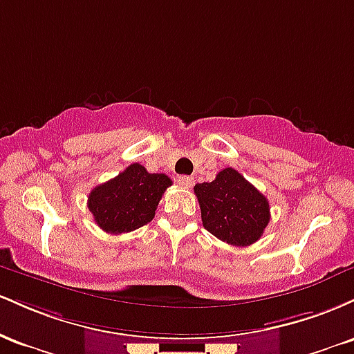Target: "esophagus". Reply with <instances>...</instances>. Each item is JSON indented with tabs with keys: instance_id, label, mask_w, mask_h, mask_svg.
<instances>
[{
	"instance_id": "34e87169",
	"label": "esophagus",
	"mask_w": 354,
	"mask_h": 354,
	"mask_svg": "<svg viewBox=\"0 0 354 354\" xmlns=\"http://www.w3.org/2000/svg\"><path fill=\"white\" fill-rule=\"evenodd\" d=\"M194 183V178L193 176H180L178 178V185L183 186V188H191Z\"/></svg>"
}]
</instances>
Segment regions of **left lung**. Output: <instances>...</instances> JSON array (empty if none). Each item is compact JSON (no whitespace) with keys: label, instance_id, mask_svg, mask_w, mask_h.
Returning <instances> with one entry per match:
<instances>
[{"label":"left lung","instance_id":"1","mask_svg":"<svg viewBox=\"0 0 354 354\" xmlns=\"http://www.w3.org/2000/svg\"><path fill=\"white\" fill-rule=\"evenodd\" d=\"M194 194L205 230L228 245H253L270 223V203L265 194L233 168L219 171L211 183H198Z\"/></svg>","mask_w":354,"mask_h":354}]
</instances>
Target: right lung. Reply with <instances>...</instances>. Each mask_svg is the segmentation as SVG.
I'll return each instance as SVG.
<instances>
[{"label":"right lung","mask_w":354,"mask_h":354,"mask_svg":"<svg viewBox=\"0 0 354 354\" xmlns=\"http://www.w3.org/2000/svg\"><path fill=\"white\" fill-rule=\"evenodd\" d=\"M171 180L163 173H148L140 163L91 189L88 208L95 223L109 234H121L148 225Z\"/></svg>","instance_id":"obj_1"}]
</instances>
